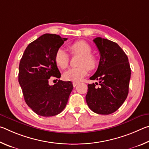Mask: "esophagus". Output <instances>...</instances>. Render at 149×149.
Returning a JSON list of instances; mask_svg holds the SVG:
<instances>
[{
	"label": "esophagus",
	"instance_id": "1",
	"mask_svg": "<svg viewBox=\"0 0 149 149\" xmlns=\"http://www.w3.org/2000/svg\"><path fill=\"white\" fill-rule=\"evenodd\" d=\"M78 85V83L77 82H73V86H74V87H76V85Z\"/></svg>",
	"mask_w": 149,
	"mask_h": 149
}]
</instances>
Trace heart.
Returning <instances> with one entry per match:
<instances>
[{
    "label": "heart",
    "instance_id": "1",
    "mask_svg": "<svg viewBox=\"0 0 149 149\" xmlns=\"http://www.w3.org/2000/svg\"><path fill=\"white\" fill-rule=\"evenodd\" d=\"M68 49L72 54H79L81 57L78 64L79 66L71 68L64 74V78L67 81L78 82L81 80L88 73V70H93L97 66V60L91 52L92 49L84 41H77L69 45ZM55 62L61 69L68 66L70 58L68 54L63 48L56 50L54 56Z\"/></svg>",
    "mask_w": 149,
    "mask_h": 149
}]
</instances>
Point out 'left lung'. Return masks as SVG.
<instances>
[{"instance_id": "obj_1", "label": "left lung", "mask_w": 149, "mask_h": 149, "mask_svg": "<svg viewBox=\"0 0 149 149\" xmlns=\"http://www.w3.org/2000/svg\"><path fill=\"white\" fill-rule=\"evenodd\" d=\"M100 52L95 74L90 77L98 83L88 84L85 97L88 107L99 114H110L124 102L129 92L131 68L128 58L116 42L97 37L93 39Z\"/></svg>"}]
</instances>
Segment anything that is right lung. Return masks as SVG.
Masks as SVG:
<instances>
[{"label":"right lung","mask_w":149,"mask_h":149,"mask_svg":"<svg viewBox=\"0 0 149 149\" xmlns=\"http://www.w3.org/2000/svg\"><path fill=\"white\" fill-rule=\"evenodd\" d=\"M67 38L46 33L29 44L19 65L18 81L26 104L37 114L53 116L64 109L73 89L71 81L58 80L49 85L50 77L61 74L55 62L56 50Z\"/></svg>","instance_id":"add662e5"}]
</instances>
